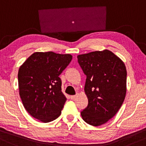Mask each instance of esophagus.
I'll return each instance as SVG.
<instances>
[{
    "instance_id": "obj_1",
    "label": "esophagus",
    "mask_w": 146,
    "mask_h": 146,
    "mask_svg": "<svg viewBox=\"0 0 146 146\" xmlns=\"http://www.w3.org/2000/svg\"><path fill=\"white\" fill-rule=\"evenodd\" d=\"M76 97V95H72V96H70V98H71V99H75Z\"/></svg>"
}]
</instances>
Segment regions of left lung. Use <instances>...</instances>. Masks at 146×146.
<instances>
[{"instance_id": "obj_1", "label": "left lung", "mask_w": 146, "mask_h": 146, "mask_svg": "<svg viewBox=\"0 0 146 146\" xmlns=\"http://www.w3.org/2000/svg\"><path fill=\"white\" fill-rule=\"evenodd\" d=\"M77 58L86 75L84 90L88 99L81 117L90 125H101L117 114L125 99V65L108 50L80 54Z\"/></svg>"}]
</instances>
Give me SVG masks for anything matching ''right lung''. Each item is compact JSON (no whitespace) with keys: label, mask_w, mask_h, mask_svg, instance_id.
<instances>
[{"label":"right lung","mask_w":146,"mask_h":146,"mask_svg":"<svg viewBox=\"0 0 146 146\" xmlns=\"http://www.w3.org/2000/svg\"><path fill=\"white\" fill-rule=\"evenodd\" d=\"M72 59L71 54L34 52L19 68V94L32 117L48 123L61 114L66 97L59 75Z\"/></svg>","instance_id":"obj_1"}]
</instances>
